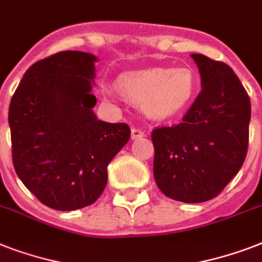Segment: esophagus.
<instances>
[{
    "mask_svg": "<svg viewBox=\"0 0 262 262\" xmlns=\"http://www.w3.org/2000/svg\"><path fill=\"white\" fill-rule=\"evenodd\" d=\"M143 137H145V133L141 129H139V127H133L132 129V140H140L143 139Z\"/></svg>",
    "mask_w": 262,
    "mask_h": 262,
    "instance_id": "34e87169",
    "label": "esophagus"
}]
</instances>
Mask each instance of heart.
Returning <instances> with one entry per match:
<instances>
[{
    "label": "heart",
    "instance_id": "heart-1",
    "mask_svg": "<svg viewBox=\"0 0 262 262\" xmlns=\"http://www.w3.org/2000/svg\"><path fill=\"white\" fill-rule=\"evenodd\" d=\"M123 95L141 104L148 117L166 119L174 117L189 104L195 90V77L186 68L129 72L119 77Z\"/></svg>",
    "mask_w": 262,
    "mask_h": 262
}]
</instances>
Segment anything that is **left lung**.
Wrapping results in <instances>:
<instances>
[{
	"mask_svg": "<svg viewBox=\"0 0 262 262\" xmlns=\"http://www.w3.org/2000/svg\"><path fill=\"white\" fill-rule=\"evenodd\" d=\"M201 92L182 122L152 132L154 177L162 193L182 203H204L242 167L249 144L250 99L231 68L191 54Z\"/></svg>",
	"mask_w": 262,
	"mask_h": 262,
	"instance_id": "left-lung-1",
	"label": "left lung"
}]
</instances>
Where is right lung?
Segmentation results:
<instances>
[{
	"label": "right lung",
	"mask_w": 262,
	"mask_h": 262,
	"mask_svg": "<svg viewBox=\"0 0 262 262\" xmlns=\"http://www.w3.org/2000/svg\"><path fill=\"white\" fill-rule=\"evenodd\" d=\"M94 54L61 51L24 73L9 106L12 159L18 178L47 207L94 204L107 166L130 137L126 123L98 119L92 108Z\"/></svg>",
	"instance_id": "obj_1"
}]
</instances>
